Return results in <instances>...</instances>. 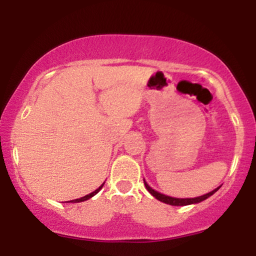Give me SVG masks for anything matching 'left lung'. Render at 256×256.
Segmentation results:
<instances>
[{
    "label": "left lung",
    "instance_id": "left-lung-1",
    "mask_svg": "<svg viewBox=\"0 0 256 256\" xmlns=\"http://www.w3.org/2000/svg\"><path fill=\"white\" fill-rule=\"evenodd\" d=\"M143 180H144V179H143ZM144 185H146V190H148V192H150L155 198H158V201L164 202V204H171V206H188V204H198V202L204 201V200L208 198L210 196H212L214 192H218V190L220 189V186H219V188H216V189H214L213 192L206 194V195L198 196V198H171V196H166V195H164V194L155 192L154 189H152V188L146 184V180H144Z\"/></svg>",
    "mask_w": 256,
    "mask_h": 256
}]
</instances>
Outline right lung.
I'll use <instances>...</instances> for the list:
<instances>
[{"label": "right lung", "mask_w": 256, "mask_h": 256, "mask_svg": "<svg viewBox=\"0 0 256 256\" xmlns=\"http://www.w3.org/2000/svg\"><path fill=\"white\" fill-rule=\"evenodd\" d=\"M104 184L101 185V186L98 188V189H96L95 192H92L91 194H89V195H85L84 198H76V200H72V201H67V202H71V204H76V202H83V201H86V200H89V198H92V196H95L96 194H98L100 190L102 189V186H104Z\"/></svg>", "instance_id": "1"}]
</instances>
